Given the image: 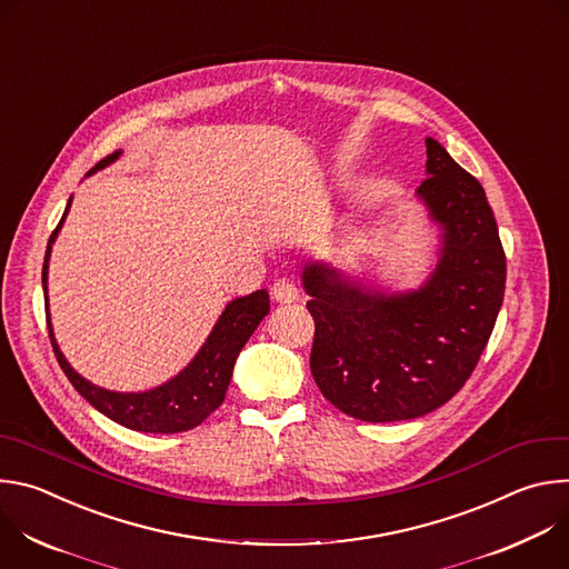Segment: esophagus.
Masks as SVG:
<instances>
[{
  "mask_svg": "<svg viewBox=\"0 0 569 569\" xmlns=\"http://www.w3.org/2000/svg\"><path fill=\"white\" fill-rule=\"evenodd\" d=\"M272 297L279 303H292V301H297L299 292H297V286L290 279H277L272 283Z\"/></svg>",
  "mask_w": 569,
  "mask_h": 569,
  "instance_id": "esophagus-1",
  "label": "esophagus"
}]
</instances>
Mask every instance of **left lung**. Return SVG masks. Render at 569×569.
Masks as SVG:
<instances>
[{
    "label": "left lung",
    "mask_w": 569,
    "mask_h": 569,
    "mask_svg": "<svg viewBox=\"0 0 569 569\" xmlns=\"http://www.w3.org/2000/svg\"><path fill=\"white\" fill-rule=\"evenodd\" d=\"M426 148L430 178L417 196L443 231L430 279L387 295L327 263L301 272L315 319L312 378L360 421H408L448 402L477 367L505 299L507 257L481 184L437 139Z\"/></svg>",
    "instance_id": "left-lung-1"
}]
</instances>
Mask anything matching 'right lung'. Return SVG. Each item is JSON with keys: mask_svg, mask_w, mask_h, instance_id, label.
I'll return each instance as SVG.
<instances>
[{"mask_svg": "<svg viewBox=\"0 0 569 569\" xmlns=\"http://www.w3.org/2000/svg\"><path fill=\"white\" fill-rule=\"evenodd\" d=\"M119 154L121 150H114L112 154L101 159L88 176L112 164ZM69 204L71 200L67 202V209L58 227L53 229L47 246L44 266H42L44 299H47V270H49L51 246L64 222ZM268 312H270V295L266 288L248 297H238L229 301L220 319L216 321L213 331L209 333L207 342L202 345L198 356L189 362V367H184L169 382L148 391H139V393H121V391L97 387L71 369V365L64 360L53 338V329L49 321V301H47V327H49L51 347L60 369L64 371L69 382L76 387V391L83 396L92 408H97L101 415H106L108 419H112L114 423L128 430L152 432V435H176V432H187L200 426L213 410L220 408L231 380L236 358Z\"/></svg>", "mask_w": 569, "mask_h": 569, "instance_id": "1", "label": "right lung"}]
</instances>
